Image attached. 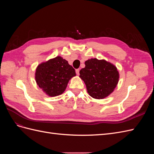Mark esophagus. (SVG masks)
Returning a JSON list of instances; mask_svg holds the SVG:
<instances>
[{"label":"esophagus","instance_id":"obj_1","mask_svg":"<svg viewBox=\"0 0 154 154\" xmlns=\"http://www.w3.org/2000/svg\"><path fill=\"white\" fill-rule=\"evenodd\" d=\"M76 74H78V75H79V74H80V69H77L76 70Z\"/></svg>","mask_w":154,"mask_h":154}]
</instances>
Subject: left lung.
<instances>
[{
    "instance_id": "left-lung-1",
    "label": "left lung",
    "mask_w": 154,
    "mask_h": 154,
    "mask_svg": "<svg viewBox=\"0 0 154 154\" xmlns=\"http://www.w3.org/2000/svg\"><path fill=\"white\" fill-rule=\"evenodd\" d=\"M80 70V77L85 82L89 95L103 99L113 92L118 84L119 72L116 67L105 60H88Z\"/></svg>"
}]
</instances>
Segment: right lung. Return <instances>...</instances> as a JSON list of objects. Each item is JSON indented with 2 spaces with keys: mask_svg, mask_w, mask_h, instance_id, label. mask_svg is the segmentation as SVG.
I'll use <instances>...</instances> for the list:
<instances>
[{
  "mask_svg": "<svg viewBox=\"0 0 154 154\" xmlns=\"http://www.w3.org/2000/svg\"><path fill=\"white\" fill-rule=\"evenodd\" d=\"M74 76V69L67 60L57 57L39 65L36 70L35 79L39 87L53 97L62 94L69 80Z\"/></svg>",
  "mask_w": 154,
  "mask_h": 154,
  "instance_id": "obj_1",
  "label": "right lung"
}]
</instances>
